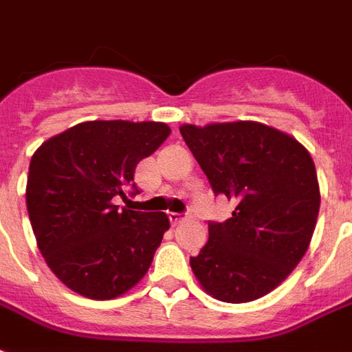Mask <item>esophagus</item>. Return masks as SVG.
Masks as SVG:
<instances>
[{
	"label": "esophagus",
	"instance_id": "obj_1",
	"mask_svg": "<svg viewBox=\"0 0 352 352\" xmlns=\"http://www.w3.org/2000/svg\"><path fill=\"white\" fill-rule=\"evenodd\" d=\"M184 219H186V216H182V214H175V212H171L170 214V223L173 225V227L181 225Z\"/></svg>",
	"mask_w": 352,
	"mask_h": 352
}]
</instances>
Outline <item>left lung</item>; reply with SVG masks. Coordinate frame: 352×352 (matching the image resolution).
Listing matches in <instances>:
<instances>
[{"instance_id": "obj_1", "label": "left lung", "mask_w": 352, "mask_h": 352, "mask_svg": "<svg viewBox=\"0 0 352 352\" xmlns=\"http://www.w3.org/2000/svg\"><path fill=\"white\" fill-rule=\"evenodd\" d=\"M181 134L232 218L208 221V241L190 265L219 301L249 302L275 289L305 256L319 212L310 153L256 122L182 125Z\"/></svg>"}]
</instances>
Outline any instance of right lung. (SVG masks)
<instances>
[{
	"label": "right lung",
	"mask_w": 352,
	"mask_h": 352,
	"mask_svg": "<svg viewBox=\"0 0 352 352\" xmlns=\"http://www.w3.org/2000/svg\"><path fill=\"white\" fill-rule=\"evenodd\" d=\"M158 122H85L34 151L27 212L50 270L75 294L107 301L138 284L170 229L164 212L118 208L134 170L170 136Z\"/></svg>",
	"instance_id": "add662e5"
}]
</instances>
